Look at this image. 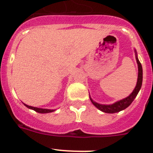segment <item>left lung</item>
Wrapping results in <instances>:
<instances>
[{"label": "left lung", "instance_id": "left-lung-1", "mask_svg": "<svg viewBox=\"0 0 153 153\" xmlns=\"http://www.w3.org/2000/svg\"><path fill=\"white\" fill-rule=\"evenodd\" d=\"M136 62H137L138 64V71H139V72H138V79L137 83H136V87H135L134 90H133V91H132V93H131L129 97H127L126 98L123 99V100H121L120 101H117V102H116L113 104H111V105H104V104L97 103V102H94L90 97V100H91L92 103H93L97 109H99L102 112H104V113H118V112L121 111V110H123L126 108L128 107V106L132 103V101L134 100V99L136 98L138 93H139V91H140V89H141L142 83H143V68H142V65L141 63H140V60L138 59L136 53Z\"/></svg>", "mask_w": 153, "mask_h": 153}]
</instances>
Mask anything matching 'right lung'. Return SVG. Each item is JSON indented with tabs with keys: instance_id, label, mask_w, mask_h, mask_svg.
Segmentation results:
<instances>
[{
	"instance_id": "right-lung-1",
	"label": "right lung",
	"mask_w": 153,
	"mask_h": 153,
	"mask_svg": "<svg viewBox=\"0 0 153 153\" xmlns=\"http://www.w3.org/2000/svg\"><path fill=\"white\" fill-rule=\"evenodd\" d=\"M25 106H27V108L29 109H33L34 111L37 112V113H51V112H53L55 111L54 109H41V108H37V107H33V106H28V105H26V104H24Z\"/></svg>"
}]
</instances>
